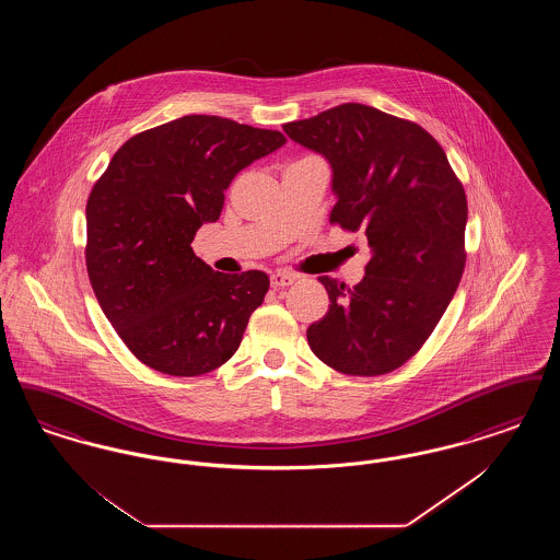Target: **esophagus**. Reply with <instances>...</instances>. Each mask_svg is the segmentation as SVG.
<instances>
[{
  "label": "esophagus",
  "instance_id": "esophagus-1",
  "mask_svg": "<svg viewBox=\"0 0 560 560\" xmlns=\"http://www.w3.org/2000/svg\"><path fill=\"white\" fill-rule=\"evenodd\" d=\"M293 281H295V277L290 275V272H281V270H277V272H272V275H270V285H272L275 290H279V288H288V285H292Z\"/></svg>",
  "mask_w": 560,
  "mask_h": 560
}]
</instances>
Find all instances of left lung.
I'll list each match as a JSON object with an SVG mask.
<instances>
[{"mask_svg":"<svg viewBox=\"0 0 560 560\" xmlns=\"http://www.w3.org/2000/svg\"><path fill=\"white\" fill-rule=\"evenodd\" d=\"M331 167L329 220L361 231L372 258L352 290L319 277L329 311L306 329L320 361L382 375L411 359L459 285L468 203L441 144L418 124L347 103L283 126Z\"/></svg>","mask_w":560,"mask_h":560,"instance_id":"1","label":"left lung"}]
</instances>
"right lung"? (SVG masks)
<instances>
[{"instance_id":"1","label":"right lung","mask_w":560,"mask_h":560,"mask_svg":"<svg viewBox=\"0 0 560 560\" xmlns=\"http://www.w3.org/2000/svg\"><path fill=\"white\" fill-rule=\"evenodd\" d=\"M285 142L277 130L185 115L132 136L92 188L88 277L108 323L151 370L201 375L240 348L268 275L215 272L190 243L220 218L241 170Z\"/></svg>"}]
</instances>
